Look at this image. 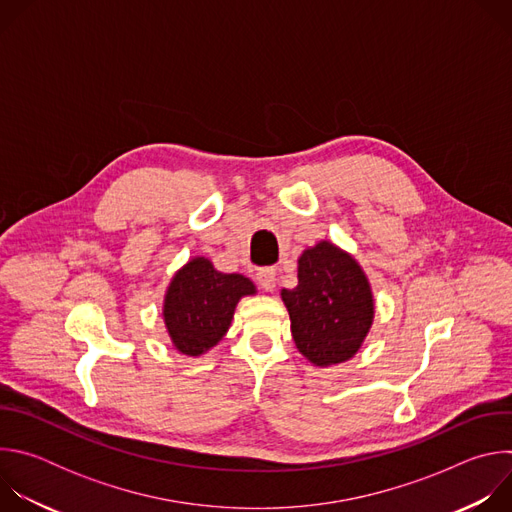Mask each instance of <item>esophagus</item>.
<instances>
[{
  "mask_svg": "<svg viewBox=\"0 0 512 512\" xmlns=\"http://www.w3.org/2000/svg\"><path fill=\"white\" fill-rule=\"evenodd\" d=\"M275 269H261L257 273V283L265 289V291H273L275 289Z\"/></svg>",
  "mask_w": 512,
  "mask_h": 512,
  "instance_id": "34e87169",
  "label": "esophagus"
}]
</instances>
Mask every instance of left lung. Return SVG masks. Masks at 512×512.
I'll list each match as a JSON object with an SVG mask.
<instances>
[{
    "label": "left lung",
    "mask_w": 512,
    "mask_h": 512,
    "mask_svg": "<svg viewBox=\"0 0 512 512\" xmlns=\"http://www.w3.org/2000/svg\"><path fill=\"white\" fill-rule=\"evenodd\" d=\"M291 336L314 367L350 360L375 320L371 281L360 263L332 241H320L298 257V285L281 289Z\"/></svg>",
    "instance_id": "1"
}]
</instances>
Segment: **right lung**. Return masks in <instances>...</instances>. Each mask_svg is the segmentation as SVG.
I'll return each instance as SVG.
<instances>
[{
	"instance_id": "add662e5",
	"label": "right lung",
	"mask_w": 512,
	"mask_h": 512,
	"mask_svg": "<svg viewBox=\"0 0 512 512\" xmlns=\"http://www.w3.org/2000/svg\"><path fill=\"white\" fill-rule=\"evenodd\" d=\"M255 294L249 277L223 273L210 259L192 257L174 273L164 296L162 316L172 346L186 356L208 352L229 332L237 304Z\"/></svg>"
}]
</instances>
